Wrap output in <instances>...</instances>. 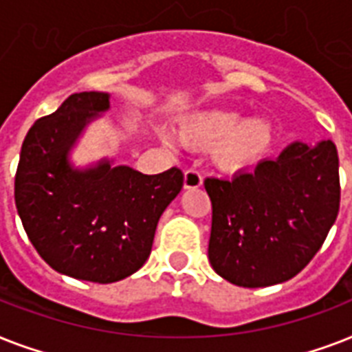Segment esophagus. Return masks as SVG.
Masks as SVG:
<instances>
[{
	"instance_id": "1",
	"label": "esophagus",
	"mask_w": 352,
	"mask_h": 352,
	"mask_svg": "<svg viewBox=\"0 0 352 352\" xmlns=\"http://www.w3.org/2000/svg\"><path fill=\"white\" fill-rule=\"evenodd\" d=\"M201 186H203V175L197 170H186V173H184V188L193 190V188Z\"/></svg>"
}]
</instances>
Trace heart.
Instances as JSON below:
<instances>
[{"mask_svg":"<svg viewBox=\"0 0 352 352\" xmlns=\"http://www.w3.org/2000/svg\"><path fill=\"white\" fill-rule=\"evenodd\" d=\"M179 137L190 148H214L221 170L239 173L256 166L270 151L272 127L263 118H246L225 109H208L190 115L181 124Z\"/></svg>","mask_w":352,"mask_h":352,"instance_id":"heart-1","label":"heart"}]
</instances>
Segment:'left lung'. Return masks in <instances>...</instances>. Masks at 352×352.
Returning a JSON list of instances; mask_svg holds the SVG:
<instances>
[{
    "instance_id": "8db88e82",
    "label": "left lung",
    "mask_w": 352,
    "mask_h": 352,
    "mask_svg": "<svg viewBox=\"0 0 352 352\" xmlns=\"http://www.w3.org/2000/svg\"><path fill=\"white\" fill-rule=\"evenodd\" d=\"M208 257L246 289L283 283L311 263L340 210L338 151L331 140L290 144L276 160L234 179L208 177Z\"/></svg>"
}]
</instances>
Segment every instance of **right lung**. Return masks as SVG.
I'll list each match as a JSON object with an SVG mask.
<instances>
[{
	"mask_svg": "<svg viewBox=\"0 0 352 352\" xmlns=\"http://www.w3.org/2000/svg\"><path fill=\"white\" fill-rule=\"evenodd\" d=\"M107 107L104 93H74L36 120L14 177L16 208L41 259L56 272L93 283H113L142 267L160 215L184 182L177 166L157 175L109 162L71 170V144Z\"/></svg>",
	"mask_w": 352,
	"mask_h": 352,
	"instance_id": "right-lung-1",
	"label": "right lung"
}]
</instances>
